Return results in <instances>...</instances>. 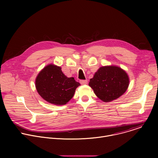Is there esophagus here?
I'll return each mask as SVG.
<instances>
[{
    "instance_id": "obj_1",
    "label": "esophagus",
    "mask_w": 158,
    "mask_h": 158,
    "mask_svg": "<svg viewBox=\"0 0 158 158\" xmlns=\"http://www.w3.org/2000/svg\"><path fill=\"white\" fill-rule=\"evenodd\" d=\"M80 83L82 85H84V84H87V80H81L80 81Z\"/></svg>"
}]
</instances>
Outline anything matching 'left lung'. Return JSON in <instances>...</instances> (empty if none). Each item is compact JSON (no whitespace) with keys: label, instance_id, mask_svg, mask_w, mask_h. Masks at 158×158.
Segmentation results:
<instances>
[{"label":"left lung","instance_id":"obj_1","mask_svg":"<svg viewBox=\"0 0 158 158\" xmlns=\"http://www.w3.org/2000/svg\"><path fill=\"white\" fill-rule=\"evenodd\" d=\"M129 84L127 73L113 65L99 67L89 83L96 96L104 102L121 97L127 91Z\"/></svg>","mask_w":158,"mask_h":158}]
</instances>
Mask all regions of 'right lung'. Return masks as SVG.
<instances>
[{
  "instance_id": "1",
  "label": "right lung",
  "mask_w": 158,
  "mask_h": 158,
  "mask_svg": "<svg viewBox=\"0 0 158 158\" xmlns=\"http://www.w3.org/2000/svg\"><path fill=\"white\" fill-rule=\"evenodd\" d=\"M35 82L41 98L57 106L68 102L74 96L76 88L81 85L74 77H67L60 67L53 64L44 67L37 76Z\"/></svg>"
}]
</instances>
